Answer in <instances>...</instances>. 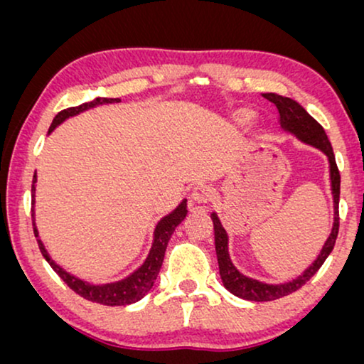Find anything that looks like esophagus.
<instances>
[{"instance_id":"1","label":"esophagus","mask_w":364,"mask_h":364,"mask_svg":"<svg viewBox=\"0 0 364 364\" xmlns=\"http://www.w3.org/2000/svg\"><path fill=\"white\" fill-rule=\"evenodd\" d=\"M213 196V191L210 186H205V183H200V186L193 187L192 191V198L196 203H207Z\"/></svg>"}]
</instances>
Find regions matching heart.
<instances>
[{
	"label": "heart",
	"mask_w": 364,
	"mask_h": 364,
	"mask_svg": "<svg viewBox=\"0 0 364 364\" xmlns=\"http://www.w3.org/2000/svg\"><path fill=\"white\" fill-rule=\"evenodd\" d=\"M250 119H252V114L248 112V111H240V112L237 114V121L242 122V124L250 122Z\"/></svg>",
	"instance_id": "heart-1"
}]
</instances>
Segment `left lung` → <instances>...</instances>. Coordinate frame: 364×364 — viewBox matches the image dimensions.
<instances>
[{"instance_id": "left-lung-1", "label": "left lung", "mask_w": 364, "mask_h": 364, "mask_svg": "<svg viewBox=\"0 0 364 364\" xmlns=\"http://www.w3.org/2000/svg\"><path fill=\"white\" fill-rule=\"evenodd\" d=\"M263 97L273 102L280 112V126L285 129L287 132H291L296 136L301 142L310 144V146L320 149L321 152L326 154L328 161H330V176H331V191H333V202H335V222H333V228L330 237L325 242L321 248V253L318 255L315 262L303 272L295 280L282 283V285H268V283H262L253 278H248L242 275L240 272L233 267V263L228 257V237L227 232L223 230L220 220H218L217 213H212L213 222V233H215V252H217V262L218 270H220V278L223 282V287L228 291L238 298L248 301H272L283 298L290 293L300 290L315 273L320 270L323 263L328 258V255L333 252L335 247L338 230H340V212H338V203H340V171H338L335 154H333L331 142L328 141L325 129L308 114L296 101L290 97L278 96V94L268 92L263 94Z\"/></svg>"}]
</instances>
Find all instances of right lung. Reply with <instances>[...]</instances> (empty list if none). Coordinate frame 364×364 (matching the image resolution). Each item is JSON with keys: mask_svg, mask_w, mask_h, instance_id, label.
Returning <instances> with one entry per match:
<instances>
[{"mask_svg": "<svg viewBox=\"0 0 364 364\" xmlns=\"http://www.w3.org/2000/svg\"><path fill=\"white\" fill-rule=\"evenodd\" d=\"M111 102H119V99H107V97H96L91 102H84L81 106L76 107H69L64 109V111L58 112V116L53 119L51 127H49V132L54 131V127L59 126L64 119L76 116V114L86 111L89 107L99 106V104H111ZM34 183H36V172H34L33 177V205H34ZM187 215V200H182L181 205H178L176 210L172 213H168L167 217H164L161 222L157 223L156 232H154V243L151 252H149V257L144 262V265L141 268H137L136 272L132 273L131 277L124 278L121 282L116 283H106V285H91V283L79 280V278L69 275L68 272H64L61 267L56 265L51 260V257L48 255L46 248H44L43 242L39 240L38 235V228L36 223H34V208H31V218H33V230H34V237L38 240V247L41 250L43 257L46 258V262L51 265L54 272L61 277V280L66 283V285L71 288L73 291H76L79 296L86 298L89 301L94 303H101V305L106 306H124V305H131V303H136L141 300V298L146 296V293L151 290L154 287V282L161 272L162 262H164V255H166V248L167 243L171 240L173 230L176 227L181 223L183 218Z\"/></svg>", "mask_w": 364, "mask_h": 364, "instance_id": "right-lung-1", "label": "right lung"}]
</instances>
